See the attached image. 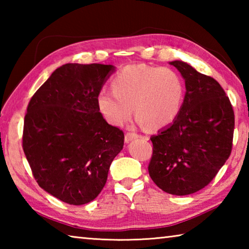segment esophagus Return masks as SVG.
<instances>
[{
	"label": "esophagus",
	"mask_w": 249,
	"mask_h": 249,
	"mask_svg": "<svg viewBox=\"0 0 249 249\" xmlns=\"http://www.w3.org/2000/svg\"><path fill=\"white\" fill-rule=\"evenodd\" d=\"M138 137H140V135L136 134V133H130V132L126 133L125 134V142H132L134 140H136V138H138Z\"/></svg>",
	"instance_id": "1"
}]
</instances>
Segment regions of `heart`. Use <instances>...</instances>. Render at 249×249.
Segmentation results:
<instances>
[{
    "mask_svg": "<svg viewBox=\"0 0 249 249\" xmlns=\"http://www.w3.org/2000/svg\"><path fill=\"white\" fill-rule=\"evenodd\" d=\"M113 90L101 89L96 102L109 123L122 125L133 114L145 127L158 129L172 123L183 104L185 87L176 70L130 65L112 80Z\"/></svg>",
    "mask_w": 249,
    "mask_h": 249,
    "instance_id": "obj_1",
    "label": "heart"
}]
</instances>
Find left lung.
<instances>
[{
  "instance_id": "obj_1",
  "label": "left lung",
  "mask_w": 249,
  "mask_h": 249,
  "mask_svg": "<svg viewBox=\"0 0 249 249\" xmlns=\"http://www.w3.org/2000/svg\"><path fill=\"white\" fill-rule=\"evenodd\" d=\"M169 64L179 70L187 91L177 119L150 137L148 172L162 191L188 196L208 185L229 159L235 117L229 96L215 79L183 61Z\"/></svg>"
}]
</instances>
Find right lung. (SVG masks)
Returning a JSON list of instances; mask_svg holds the SVG:
<instances>
[{"label":"right lung","instance_id":"add662e5","mask_svg":"<svg viewBox=\"0 0 249 249\" xmlns=\"http://www.w3.org/2000/svg\"><path fill=\"white\" fill-rule=\"evenodd\" d=\"M112 65L66 64L32 96L23 149L41 189L82 205L102 191L109 166L123 149L124 133L101 114L96 96Z\"/></svg>","mask_w":249,"mask_h":249}]
</instances>
